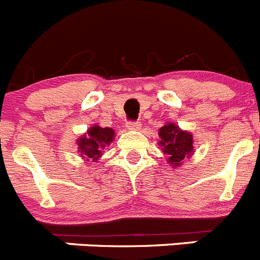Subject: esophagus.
<instances>
[{
	"mask_svg": "<svg viewBox=\"0 0 260 260\" xmlns=\"http://www.w3.org/2000/svg\"><path fill=\"white\" fill-rule=\"evenodd\" d=\"M128 131H139L141 129V123L140 121H128L127 123Z\"/></svg>",
	"mask_w": 260,
	"mask_h": 260,
	"instance_id": "obj_1",
	"label": "esophagus"
}]
</instances>
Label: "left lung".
Masks as SVG:
<instances>
[{
	"label": "left lung",
	"instance_id": "1",
	"mask_svg": "<svg viewBox=\"0 0 260 260\" xmlns=\"http://www.w3.org/2000/svg\"><path fill=\"white\" fill-rule=\"evenodd\" d=\"M163 153L167 154L168 163L174 168L181 166L188 156L193 154V136L186 131L180 129L179 125L167 123L158 132Z\"/></svg>",
	"mask_w": 260,
	"mask_h": 260
}]
</instances>
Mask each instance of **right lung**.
Segmentation results:
<instances>
[{
	"mask_svg": "<svg viewBox=\"0 0 260 260\" xmlns=\"http://www.w3.org/2000/svg\"><path fill=\"white\" fill-rule=\"evenodd\" d=\"M114 136H115V132L111 128L93 125L86 131L85 135H83L78 140L79 153H81V156L86 162L97 160L102 155L101 149H104L106 145H110V142H113Z\"/></svg>",
	"mask_w": 260,
	"mask_h": 260,
	"instance_id": "add662e5",
	"label": "right lung"
}]
</instances>
